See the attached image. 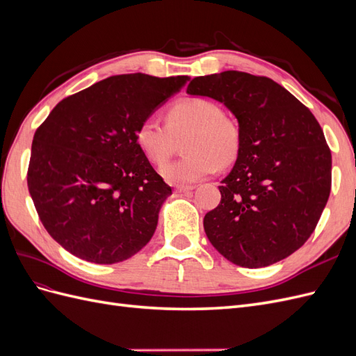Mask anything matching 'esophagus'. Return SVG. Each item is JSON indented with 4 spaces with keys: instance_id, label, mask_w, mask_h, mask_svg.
Wrapping results in <instances>:
<instances>
[{
    "instance_id": "esophagus-1",
    "label": "esophagus",
    "mask_w": 356,
    "mask_h": 356,
    "mask_svg": "<svg viewBox=\"0 0 356 356\" xmlns=\"http://www.w3.org/2000/svg\"><path fill=\"white\" fill-rule=\"evenodd\" d=\"M195 188H196L195 186H177L175 187V190L178 193H187V191H191V190H195Z\"/></svg>"
}]
</instances>
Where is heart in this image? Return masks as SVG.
I'll list each match as a JSON object with an SVG mask.
<instances>
[{"instance_id": "obj_1", "label": "heart", "mask_w": 356, "mask_h": 356, "mask_svg": "<svg viewBox=\"0 0 356 356\" xmlns=\"http://www.w3.org/2000/svg\"><path fill=\"white\" fill-rule=\"evenodd\" d=\"M166 124L147 118L135 132L143 154L160 165L172 154L175 138L188 132L182 148L188 153L160 168V175L172 184H193L229 165L239 153V127L222 115L220 106L207 98H184L170 106Z\"/></svg>"}]
</instances>
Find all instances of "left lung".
Returning <instances> with one entry per match:
<instances>
[{
	"label": "left lung",
	"mask_w": 356,
	"mask_h": 356,
	"mask_svg": "<svg viewBox=\"0 0 356 356\" xmlns=\"http://www.w3.org/2000/svg\"><path fill=\"white\" fill-rule=\"evenodd\" d=\"M187 95L222 104L241 135L221 202L204 215L209 242L241 267L284 260L310 238L330 196L331 153L316 118L281 84L239 71L193 79Z\"/></svg>",
	"instance_id": "obj_1"
}]
</instances>
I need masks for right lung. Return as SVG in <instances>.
Segmentation results:
<instances>
[{"label": "right lung", "mask_w": 356, "mask_h": 356, "mask_svg": "<svg viewBox=\"0 0 356 356\" xmlns=\"http://www.w3.org/2000/svg\"><path fill=\"white\" fill-rule=\"evenodd\" d=\"M188 75H114L60 101L34 135L28 188L49 234L95 264L131 258L153 238L170 187L135 132Z\"/></svg>", "instance_id": "add662e5"}]
</instances>
